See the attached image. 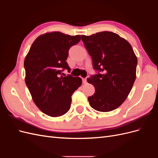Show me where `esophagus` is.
<instances>
[{"label": "esophagus", "instance_id": "34e87169", "mask_svg": "<svg viewBox=\"0 0 158 158\" xmlns=\"http://www.w3.org/2000/svg\"><path fill=\"white\" fill-rule=\"evenodd\" d=\"M82 82L84 84H86L87 83V78H82Z\"/></svg>", "mask_w": 158, "mask_h": 158}]
</instances>
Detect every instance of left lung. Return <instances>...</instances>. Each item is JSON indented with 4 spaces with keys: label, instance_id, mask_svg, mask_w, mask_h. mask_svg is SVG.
Returning <instances> with one entry per match:
<instances>
[{
    "label": "left lung",
    "instance_id": "1",
    "mask_svg": "<svg viewBox=\"0 0 158 158\" xmlns=\"http://www.w3.org/2000/svg\"><path fill=\"white\" fill-rule=\"evenodd\" d=\"M81 37L96 71L87 79L95 89V94L88 97L89 105L98 111H113L125 101L132 89L136 56L131 44L113 32Z\"/></svg>",
    "mask_w": 158,
    "mask_h": 158
}]
</instances>
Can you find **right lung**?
I'll return each mask as SVG.
<instances>
[{
	"instance_id": "1",
	"label": "right lung",
	"mask_w": 158,
	"mask_h": 158,
	"mask_svg": "<svg viewBox=\"0 0 158 158\" xmlns=\"http://www.w3.org/2000/svg\"><path fill=\"white\" fill-rule=\"evenodd\" d=\"M80 40V35L47 33L37 38L26 56V84L35 104L47 115L56 117L67 113L72 95L82 84L79 77L60 76L64 70L70 73L66 61L69 51Z\"/></svg>"
}]
</instances>
